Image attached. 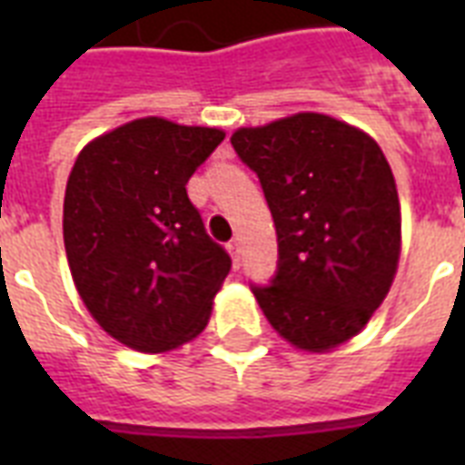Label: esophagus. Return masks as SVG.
I'll return each instance as SVG.
<instances>
[{"label":"esophagus","instance_id":"esophagus-1","mask_svg":"<svg viewBox=\"0 0 465 465\" xmlns=\"http://www.w3.org/2000/svg\"><path fill=\"white\" fill-rule=\"evenodd\" d=\"M226 251H229V253H232L233 262H236V265H239V261H241V241H239V239H233L232 243H229V246H226Z\"/></svg>","mask_w":465,"mask_h":465}]
</instances>
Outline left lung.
<instances>
[{"mask_svg":"<svg viewBox=\"0 0 465 465\" xmlns=\"http://www.w3.org/2000/svg\"><path fill=\"white\" fill-rule=\"evenodd\" d=\"M277 229V275L253 287L277 335L304 352L340 347L389 294L401 258L396 178L371 134L323 113L239 127Z\"/></svg>","mask_w":465,"mask_h":465,"instance_id":"left-lung-1","label":"left lung"}]
</instances>
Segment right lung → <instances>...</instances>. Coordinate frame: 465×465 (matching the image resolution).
Here are the masks:
<instances>
[{"instance_id": "right-lung-1", "label": "right lung", "mask_w": 465, "mask_h": 465, "mask_svg": "<svg viewBox=\"0 0 465 465\" xmlns=\"http://www.w3.org/2000/svg\"><path fill=\"white\" fill-rule=\"evenodd\" d=\"M222 140L219 127L149 115L94 137L72 166L62 210L69 272L91 318L137 352L197 338L232 270L185 190Z\"/></svg>"}]
</instances>
